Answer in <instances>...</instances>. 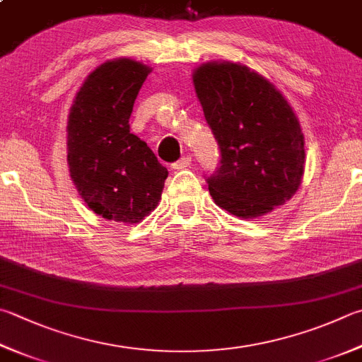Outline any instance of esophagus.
<instances>
[{
  "label": "esophagus",
  "mask_w": 362,
  "mask_h": 362,
  "mask_svg": "<svg viewBox=\"0 0 362 362\" xmlns=\"http://www.w3.org/2000/svg\"><path fill=\"white\" fill-rule=\"evenodd\" d=\"M190 163H192V158H190V156H182V158H181L180 160H176V162L173 163L172 168H173V170H182V168L189 167Z\"/></svg>",
  "instance_id": "1"
}]
</instances>
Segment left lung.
Here are the masks:
<instances>
[{"instance_id": "obj_1", "label": "left lung", "mask_w": 362, "mask_h": 362, "mask_svg": "<svg viewBox=\"0 0 362 362\" xmlns=\"http://www.w3.org/2000/svg\"><path fill=\"white\" fill-rule=\"evenodd\" d=\"M194 85L221 151L219 167L204 176L216 204L252 219L290 200L305 154L301 126L282 94L235 63L200 66Z\"/></svg>"}]
</instances>
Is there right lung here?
<instances>
[{"mask_svg":"<svg viewBox=\"0 0 362 362\" xmlns=\"http://www.w3.org/2000/svg\"><path fill=\"white\" fill-rule=\"evenodd\" d=\"M148 74L137 61H108L88 75L71 107V178L88 206L108 221L140 222L158 206L168 176L129 124Z\"/></svg>","mask_w":362,"mask_h":362,"instance_id":"add662e5","label":"right lung"}]
</instances>
